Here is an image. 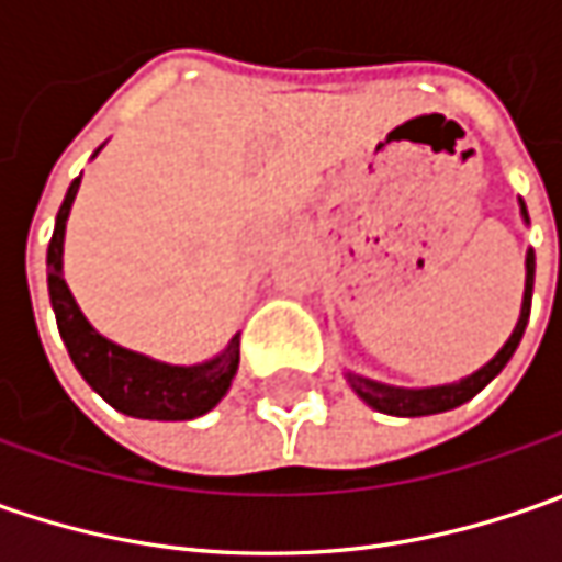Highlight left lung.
Masks as SVG:
<instances>
[{
    "label": "left lung",
    "instance_id": "8db88e82",
    "mask_svg": "<svg viewBox=\"0 0 562 562\" xmlns=\"http://www.w3.org/2000/svg\"><path fill=\"white\" fill-rule=\"evenodd\" d=\"M522 212H526V209H522ZM531 284H535V252H529V259H526V300H522L519 325H516V331H513L507 344H504V350L491 359L485 369H479L475 375L463 378L460 384L425 387V391H403V387H387V384H378V381H369V378L362 375H347L350 378V384H353V391H357L359 397L366 400L369 406H375L378 413H387V416H431V413H443V409H453V406H460L465 400H472L482 387H485L491 378L507 366L509 357L516 353V347H519V340H522V331H526V325H529Z\"/></svg>",
    "mask_w": 562,
    "mask_h": 562
}]
</instances>
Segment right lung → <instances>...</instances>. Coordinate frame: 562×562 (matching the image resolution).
I'll return each instance as SVG.
<instances>
[{"mask_svg": "<svg viewBox=\"0 0 562 562\" xmlns=\"http://www.w3.org/2000/svg\"><path fill=\"white\" fill-rule=\"evenodd\" d=\"M77 187H80V178H75L68 187V196L58 209L49 252H46L49 300H53L58 335L71 353V362L99 397L127 416L159 422H184L203 416L231 387V378L240 362V337L227 344L222 357L209 359L203 366H165L140 353H131L93 331L61 278V240H65V222L75 203Z\"/></svg>", "mask_w": 562, "mask_h": 562, "instance_id": "1", "label": "right lung"}]
</instances>
